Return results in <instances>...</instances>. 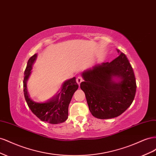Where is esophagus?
Listing matches in <instances>:
<instances>
[{
    "label": "esophagus",
    "instance_id": "obj_1",
    "mask_svg": "<svg viewBox=\"0 0 156 156\" xmlns=\"http://www.w3.org/2000/svg\"><path fill=\"white\" fill-rule=\"evenodd\" d=\"M83 77H78L77 79H76V82H77V83L78 84H81V82H83Z\"/></svg>",
    "mask_w": 156,
    "mask_h": 156
}]
</instances>
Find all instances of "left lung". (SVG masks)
<instances>
[{
  "instance_id": "obj_1",
  "label": "left lung",
  "mask_w": 156,
  "mask_h": 156,
  "mask_svg": "<svg viewBox=\"0 0 156 156\" xmlns=\"http://www.w3.org/2000/svg\"><path fill=\"white\" fill-rule=\"evenodd\" d=\"M110 62L98 64L83 72L80 87L85 94L91 114L108 119L122 114L133 102L136 84L133 68L125 54Z\"/></svg>"
}]
</instances>
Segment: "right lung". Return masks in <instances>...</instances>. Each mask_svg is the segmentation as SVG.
Segmentation results:
<instances>
[{"instance_id": "obj_1", "label": "right lung", "mask_w": 156, "mask_h": 156, "mask_svg": "<svg viewBox=\"0 0 156 156\" xmlns=\"http://www.w3.org/2000/svg\"><path fill=\"white\" fill-rule=\"evenodd\" d=\"M37 57L34 54L29 58L25 71L23 91L28 106L31 111L41 121L52 124L62 123L68 116V107L74 92L79 88L75 77L66 80L61 86L60 92L45 103H37L32 100L27 91V83L31 73L32 65Z\"/></svg>"}]
</instances>
